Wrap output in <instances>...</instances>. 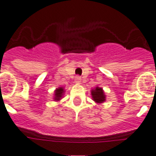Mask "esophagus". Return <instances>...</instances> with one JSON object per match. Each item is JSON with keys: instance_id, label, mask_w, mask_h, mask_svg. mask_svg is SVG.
<instances>
[{"instance_id": "esophagus-1", "label": "esophagus", "mask_w": 156, "mask_h": 156, "mask_svg": "<svg viewBox=\"0 0 156 156\" xmlns=\"http://www.w3.org/2000/svg\"><path fill=\"white\" fill-rule=\"evenodd\" d=\"M75 83H81V78L79 76H76L75 77Z\"/></svg>"}]
</instances>
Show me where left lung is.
<instances>
[{
  "label": "left lung",
  "mask_w": 156,
  "mask_h": 156,
  "mask_svg": "<svg viewBox=\"0 0 156 156\" xmlns=\"http://www.w3.org/2000/svg\"><path fill=\"white\" fill-rule=\"evenodd\" d=\"M90 93H91L92 100L96 104H103L106 101V95L102 87H95L94 89L90 90Z\"/></svg>",
  "instance_id": "8db88e82"
}]
</instances>
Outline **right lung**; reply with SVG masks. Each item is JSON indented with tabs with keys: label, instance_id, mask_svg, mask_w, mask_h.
<instances>
[{
	"label": "right lung",
	"instance_id": "obj_1",
	"mask_svg": "<svg viewBox=\"0 0 156 156\" xmlns=\"http://www.w3.org/2000/svg\"><path fill=\"white\" fill-rule=\"evenodd\" d=\"M65 89L62 87H59L58 88H56V90H54V101H60V100L63 98L64 94H65Z\"/></svg>",
	"mask_w": 156,
	"mask_h": 156
}]
</instances>
